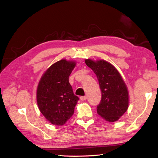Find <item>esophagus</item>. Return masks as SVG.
Here are the masks:
<instances>
[{
	"label": "esophagus",
	"instance_id": "obj_1",
	"mask_svg": "<svg viewBox=\"0 0 158 158\" xmlns=\"http://www.w3.org/2000/svg\"><path fill=\"white\" fill-rule=\"evenodd\" d=\"M80 99H81V100H82V101H83V100H85L87 99V96H81L80 97Z\"/></svg>",
	"mask_w": 158,
	"mask_h": 158
}]
</instances>
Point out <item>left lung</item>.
I'll return each instance as SVG.
<instances>
[{
	"mask_svg": "<svg viewBox=\"0 0 158 158\" xmlns=\"http://www.w3.org/2000/svg\"><path fill=\"white\" fill-rule=\"evenodd\" d=\"M86 65L97 77L102 98L97 113L107 122L118 120L128 108V92L122 76L111 64L105 60H85Z\"/></svg>",
	"mask_w": 158,
	"mask_h": 158,
	"instance_id": "left-lung-1",
	"label": "left lung"
}]
</instances>
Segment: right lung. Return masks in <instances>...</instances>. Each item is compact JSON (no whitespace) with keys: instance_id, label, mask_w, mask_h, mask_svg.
Listing matches in <instances>:
<instances>
[{"instance_id":"obj_1","label":"right lung","mask_w":158,"mask_h":158,"mask_svg":"<svg viewBox=\"0 0 158 158\" xmlns=\"http://www.w3.org/2000/svg\"><path fill=\"white\" fill-rule=\"evenodd\" d=\"M75 66L74 62L60 60L46 70L39 83L36 100L39 110L54 125L62 126L72 117L79 100L69 81Z\"/></svg>"}]
</instances>
